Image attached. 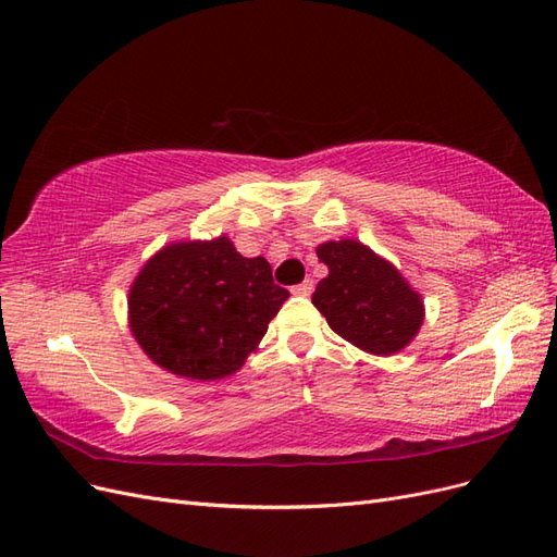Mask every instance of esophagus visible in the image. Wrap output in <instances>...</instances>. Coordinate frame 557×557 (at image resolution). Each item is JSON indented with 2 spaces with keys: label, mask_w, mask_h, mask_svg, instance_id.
I'll return each mask as SVG.
<instances>
[{
  "label": "esophagus",
  "mask_w": 557,
  "mask_h": 557,
  "mask_svg": "<svg viewBox=\"0 0 557 557\" xmlns=\"http://www.w3.org/2000/svg\"><path fill=\"white\" fill-rule=\"evenodd\" d=\"M290 293H293V295H299V297H309V295L313 293V281L307 278V281H301L299 285H293Z\"/></svg>",
  "instance_id": "esophagus-1"
}]
</instances>
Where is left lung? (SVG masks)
Segmentation results:
<instances>
[{"instance_id":"obj_1","label":"left lung","mask_w":557,"mask_h":557,"mask_svg":"<svg viewBox=\"0 0 557 557\" xmlns=\"http://www.w3.org/2000/svg\"><path fill=\"white\" fill-rule=\"evenodd\" d=\"M318 258L330 274L311 301L346 342L376 356L407 346L423 323V299L397 269L360 242H327Z\"/></svg>"}]
</instances>
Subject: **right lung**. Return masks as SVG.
<instances>
[{
    "mask_svg": "<svg viewBox=\"0 0 557 557\" xmlns=\"http://www.w3.org/2000/svg\"><path fill=\"white\" fill-rule=\"evenodd\" d=\"M290 293L264 258L227 237L162 248L129 290V325L146 356L185 379H223L246 362Z\"/></svg>",
    "mask_w": 557,
    "mask_h": 557,
    "instance_id": "1",
    "label": "right lung"
}]
</instances>
